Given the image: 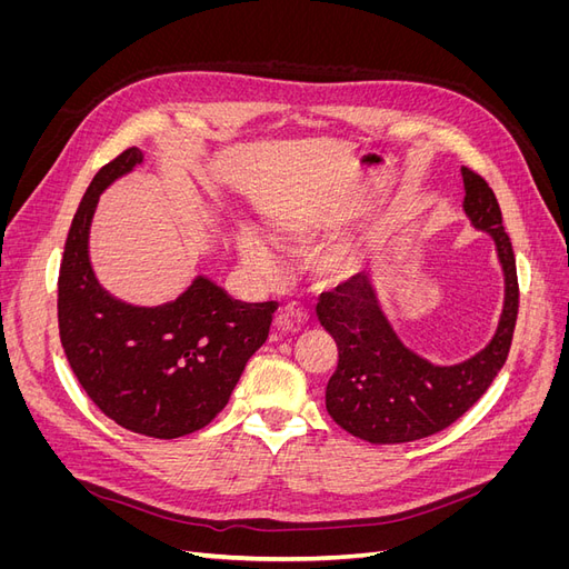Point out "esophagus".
Segmentation results:
<instances>
[{
  "label": "esophagus",
  "instance_id": "1",
  "mask_svg": "<svg viewBox=\"0 0 569 569\" xmlns=\"http://www.w3.org/2000/svg\"><path fill=\"white\" fill-rule=\"evenodd\" d=\"M308 318L311 316H308L303 306L287 303L278 313V318H274V327H278L280 332H291V330H299V327H303L308 322Z\"/></svg>",
  "mask_w": 569,
  "mask_h": 569
}]
</instances>
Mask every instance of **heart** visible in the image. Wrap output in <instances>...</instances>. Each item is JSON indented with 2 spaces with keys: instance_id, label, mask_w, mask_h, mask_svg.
Listing matches in <instances>:
<instances>
[{
  "instance_id": "heart-1",
  "label": "heart",
  "mask_w": 569,
  "mask_h": 569,
  "mask_svg": "<svg viewBox=\"0 0 569 569\" xmlns=\"http://www.w3.org/2000/svg\"><path fill=\"white\" fill-rule=\"evenodd\" d=\"M272 234L278 242H295V239H301L306 234V230L301 226H297V222H278V226L272 228ZM237 249H239V256H242V261L261 274H272L274 270H278V263H274V253L272 249L266 244V239L244 228L239 230L237 234ZM343 266H347V258H343L341 253H327L322 256L318 261V270L322 274H337Z\"/></svg>"
}]
</instances>
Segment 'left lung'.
I'll use <instances>...</instances> for the list:
<instances>
[{
	"instance_id": "8db88e82",
	"label": "left lung",
	"mask_w": 569,
	"mask_h": 569,
	"mask_svg": "<svg viewBox=\"0 0 569 569\" xmlns=\"http://www.w3.org/2000/svg\"><path fill=\"white\" fill-rule=\"evenodd\" d=\"M462 209L493 239L506 274L503 313L485 349L456 366H432L396 337L363 272L318 303V320L339 349L325 406L341 429L363 441L406 443L441 432L481 399L508 358L520 308L512 244L489 182L470 168H462Z\"/></svg>"
}]
</instances>
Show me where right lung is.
Here are the masks:
<instances>
[{
	"label": "right lung",
	"mask_w": 569,
	"mask_h": 569,
	"mask_svg": "<svg viewBox=\"0 0 569 569\" xmlns=\"http://www.w3.org/2000/svg\"><path fill=\"white\" fill-rule=\"evenodd\" d=\"M137 163L142 151L126 149L99 170L78 206L59 270V337L78 382L107 418L134 435L178 439L228 406L278 303L237 301L206 278L157 308L101 289L88 253L90 222L99 194Z\"/></svg>",
	"instance_id": "right-lung-1"
}]
</instances>
